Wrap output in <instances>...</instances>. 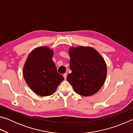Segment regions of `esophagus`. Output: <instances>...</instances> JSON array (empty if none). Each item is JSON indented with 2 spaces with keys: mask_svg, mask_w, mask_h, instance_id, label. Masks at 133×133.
I'll return each instance as SVG.
<instances>
[{
  "mask_svg": "<svg viewBox=\"0 0 133 133\" xmlns=\"http://www.w3.org/2000/svg\"><path fill=\"white\" fill-rule=\"evenodd\" d=\"M63 77H64V79H66V77H67V73L63 74Z\"/></svg>",
  "mask_w": 133,
  "mask_h": 133,
  "instance_id": "obj_1",
  "label": "esophagus"
}]
</instances>
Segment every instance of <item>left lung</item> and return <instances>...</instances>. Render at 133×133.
<instances>
[{"mask_svg": "<svg viewBox=\"0 0 133 133\" xmlns=\"http://www.w3.org/2000/svg\"><path fill=\"white\" fill-rule=\"evenodd\" d=\"M71 73L67 76L76 93L91 96L100 90L107 76V64L102 55L90 46L70 47L69 49Z\"/></svg>", "mask_w": 133, "mask_h": 133, "instance_id": "obj_1", "label": "left lung"}]
</instances>
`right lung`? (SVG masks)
I'll return each mask as SVG.
<instances>
[{
    "label": "right lung",
    "mask_w": 133,
    "mask_h": 133,
    "mask_svg": "<svg viewBox=\"0 0 133 133\" xmlns=\"http://www.w3.org/2000/svg\"><path fill=\"white\" fill-rule=\"evenodd\" d=\"M53 49L48 46L35 48L29 53L24 63L23 74L29 87L37 95L53 94L64 77L57 71L52 58Z\"/></svg>",
    "instance_id": "1"
}]
</instances>
